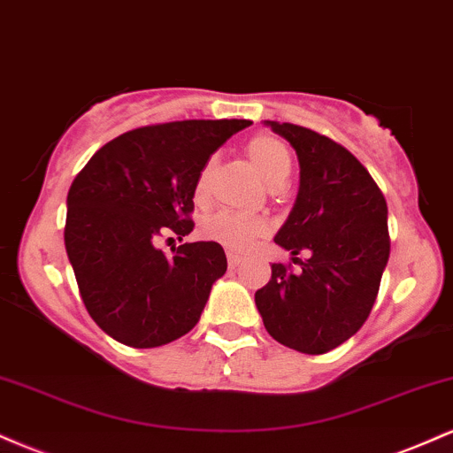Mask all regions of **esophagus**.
Here are the masks:
<instances>
[{
	"label": "esophagus",
	"instance_id": "34e87169",
	"mask_svg": "<svg viewBox=\"0 0 453 453\" xmlns=\"http://www.w3.org/2000/svg\"><path fill=\"white\" fill-rule=\"evenodd\" d=\"M242 262V256L241 253H236V251H227V264H230V268H236L238 264Z\"/></svg>",
	"mask_w": 453,
	"mask_h": 453
}]
</instances>
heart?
<instances>
[{"label": "heart", "instance_id": "obj_1", "mask_svg": "<svg viewBox=\"0 0 453 453\" xmlns=\"http://www.w3.org/2000/svg\"><path fill=\"white\" fill-rule=\"evenodd\" d=\"M247 157L256 165V170L262 174V179L268 185L285 183L289 173H292V153H289L288 144L277 136L270 134H257L247 142ZM211 161L202 168L196 180V200H202L206 194V183H209L211 174ZM270 230L268 221L257 215H242V212L232 211H217L212 215H206L200 221V234L206 241L223 244L227 249H236L242 251L251 244L256 238L264 236Z\"/></svg>", "mask_w": 453, "mask_h": 453}]
</instances>
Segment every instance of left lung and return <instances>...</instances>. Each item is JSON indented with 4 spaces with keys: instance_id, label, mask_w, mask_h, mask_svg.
Returning <instances> with one entry per match:
<instances>
[{
    "instance_id": "left-lung-1",
    "label": "left lung",
    "mask_w": 453,
    "mask_h": 453,
    "mask_svg": "<svg viewBox=\"0 0 453 453\" xmlns=\"http://www.w3.org/2000/svg\"><path fill=\"white\" fill-rule=\"evenodd\" d=\"M266 126L298 155V196L274 242L303 270L273 264L256 304L274 341L319 356L351 339L371 315L389 257L388 204L368 170L339 142L294 123ZM300 250L310 257L296 258Z\"/></svg>"
}]
</instances>
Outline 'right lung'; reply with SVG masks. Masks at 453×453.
<instances>
[{
	"mask_svg": "<svg viewBox=\"0 0 453 453\" xmlns=\"http://www.w3.org/2000/svg\"><path fill=\"white\" fill-rule=\"evenodd\" d=\"M247 119L159 123L97 150L67 191L65 251L91 319L127 347L173 342L200 321L227 270L221 244L185 242L165 256L159 236L194 230V189L211 155Z\"/></svg>",
	"mask_w": 453,
	"mask_h": 453,
	"instance_id": "add662e5",
	"label": "right lung"
}]
</instances>
